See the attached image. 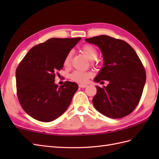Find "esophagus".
<instances>
[{
    "instance_id": "esophagus-1",
    "label": "esophagus",
    "mask_w": 159,
    "mask_h": 159,
    "mask_svg": "<svg viewBox=\"0 0 159 159\" xmlns=\"http://www.w3.org/2000/svg\"><path fill=\"white\" fill-rule=\"evenodd\" d=\"M79 87H80V88H85V87L87 86V85H85V84H80V85H79Z\"/></svg>"
}]
</instances>
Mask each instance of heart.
Wrapping results in <instances>:
<instances>
[{"label":"heart","mask_w":159,"mask_h":159,"mask_svg":"<svg viewBox=\"0 0 159 159\" xmlns=\"http://www.w3.org/2000/svg\"><path fill=\"white\" fill-rule=\"evenodd\" d=\"M82 51L89 60H96L98 57V52L95 47L91 44H85L82 47ZM71 55L72 53H67L63 59V65L65 67H68L71 63ZM92 74L89 72L81 70H75L70 74V78L73 81L78 83H86Z\"/></svg>","instance_id":"1"}]
</instances>
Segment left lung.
<instances>
[{"label":"left lung","mask_w":159,"mask_h":159,"mask_svg":"<svg viewBox=\"0 0 159 159\" xmlns=\"http://www.w3.org/2000/svg\"><path fill=\"white\" fill-rule=\"evenodd\" d=\"M85 41L98 46L103 55L104 67L94 80L109 82L107 87L96 86L94 107L113 119L128 116L139 104L146 83V70L139 57L124 40L99 35Z\"/></svg>","instance_id":"8db88e82"}]
</instances>
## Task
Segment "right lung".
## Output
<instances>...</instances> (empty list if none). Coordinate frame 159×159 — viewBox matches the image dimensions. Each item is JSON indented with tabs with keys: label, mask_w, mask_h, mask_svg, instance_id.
<instances>
[{
	"label": "right lung",
	"mask_w": 159,
	"mask_h": 159,
	"mask_svg": "<svg viewBox=\"0 0 159 159\" xmlns=\"http://www.w3.org/2000/svg\"><path fill=\"white\" fill-rule=\"evenodd\" d=\"M81 39L51 38L33 46L16 71L17 96L24 111L34 119L49 122L65 112L79 86L66 81L58 87L56 75L65 57Z\"/></svg>",
	"instance_id": "obj_1"
}]
</instances>
